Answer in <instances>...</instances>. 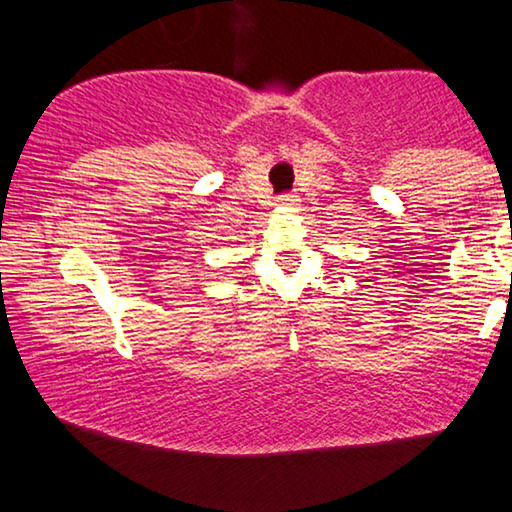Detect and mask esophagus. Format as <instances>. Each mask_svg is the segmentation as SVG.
<instances>
[{"mask_svg": "<svg viewBox=\"0 0 512 512\" xmlns=\"http://www.w3.org/2000/svg\"><path fill=\"white\" fill-rule=\"evenodd\" d=\"M300 198L293 196V194H282L280 198H277V205L280 207H296Z\"/></svg>", "mask_w": 512, "mask_h": 512, "instance_id": "obj_1", "label": "esophagus"}]
</instances>
